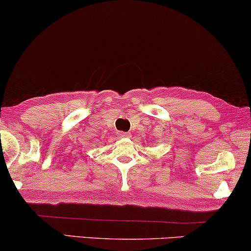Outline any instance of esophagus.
<instances>
[{"instance_id":"1","label":"esophagus","mask_w":251,"mask_h":251,"mask_svg":"<svg viewBox=\"0 0 251 251\" xmlns=\"http://www.w3.org/2000/svg\"><path fill=\"white\" fill-rule=\"evenodd\" d=\"M119 137H120V138H130V137H131V133H130V132L120 131V132H119Z\"/></svg>"}]
</instances>
